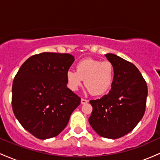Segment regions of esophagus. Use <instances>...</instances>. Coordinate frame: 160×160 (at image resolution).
Segmentation results:
<instances>
[{
	"instance_id": "34e87169",
	"label": "esophagus",
	"mask_w": 160,
	"mask_h": 160,
	"mask_svg": "<svg viewBox=\"0 0 160 160\" xmlns=\"http://www.w3.org/2000/svg\"><path fill=\"white\" fill-rule=\"evenodd\" d=\"M88 102V100H86V99H84V98H82L81 99V104H86Z\"/></svg>"
}]
</instances>
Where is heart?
<instances>
[{"label":"heart","mask_w":160,"mask_h":160,"mask_svg":"<svg viewBox=\"0 0 160 160\" xmlns=\"http://www.w3.org/2000/svg\"><path fill=\"white\" fill-rule=\"evenodd\" d=\"M113 79L114 68L112 63L90 58L79 62L76 71L68 70L66 72L69 89L77 90L84 80V85L93 95H102L107 92L111 89Z\"/></svg>","instance_id":"1"}]
</instances>
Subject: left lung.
Listing matches in <instances>:
<instances>
[{
  "instance_id": "1",
  "label": "left lung",
  "mask_w": 160,
  "mask_h": 160,
  "mask_svg": "<svg viewBox=\"0 0 160 160\" xmlns=\"http://www.w3.org/2000/svg\"><path fill=\"white\" fill-rule=\"evenodd\" d=\"M105 56L114 68V79L108 95L89 102L92 112L89 122L100 136L117 139L132 131L142 119L148 86L132 63L112 53Z\"/></svg>"
}]
</instances>
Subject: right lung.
Listing matches in <instances>:
<instances>
[{
	"label": "right lung",
	"mask_w": 160,
	"mask_h": 160,
	"mask_svg": "<svg viewBox=\"0 0 160 160\" xmlns=\"http://www.w3.org/2000/svg\"><path fill=\"white\" fill-rule=\"evenodd\" d=\"M68 53L42 52L22 64L12 82V106L22 127L39 139L56 137L66 127L80 98L67 87Z\"/></svg>",
	"instance_id": "obj_1"
}]
</instances>
